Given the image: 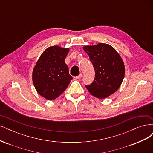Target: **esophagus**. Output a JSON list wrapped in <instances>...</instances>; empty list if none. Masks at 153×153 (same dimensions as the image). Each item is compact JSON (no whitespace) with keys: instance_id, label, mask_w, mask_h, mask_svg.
<instances>
[{"instance_id":"esophagus-1","label":"esophagus","mask_w":153,"mask_h":153,"mask_svg":"<svg viewBox=\"0 0 153 153\" xmlns=\"http://www.w3.org/2000/svg\"><path fill=\"white\" fill-rule=\"evenodd\" d=\"M82 74H80V75H78V76H75V78H76V79H79V78H82Z\"/></svg>"}]
</instances>
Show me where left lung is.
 Segmentation results:
<instances>
[{
    "mask_svg": "<svg viewBox=\"0 0 153 153\" xmlns=\"http://www.w3.org/2000/svg\"><path fill=\"white\" fill-rule=\"evenodd\" d=\"M83 48L89 55L95 71L93 82L85 87L96 98H107L119 89L124 79L123 60L117 51L108 44L85 46Z\"/></svg>",
    "mask_w": 153,
    "mask_h": 153,
    "instance_id": "1",
    "label": "left lung"
}]
</instances>
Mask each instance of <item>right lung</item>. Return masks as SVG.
Segmentation results:
<instances>
[{
	"label": "right lung",
	"instance_id": "add662e5",
	"mask_svg": "<svg viewBox=\"0 0 153 153\" xmlns=\"http://www.w3.org/2000/svg\"><path fill=\"white\" fill-rule=\"evenodd\" d=\"M69 48L52 46L46 49L37 62L32 81L37 92L48 100H53L68 87L73 77L64 60Z\"/></svg>",
	"mask_w": 153,
	"mask_h": 153
}]
</instances>
